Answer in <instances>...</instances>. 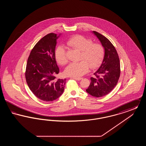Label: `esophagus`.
<instances>
[{
    "instance_id": "1",
    "label": "esophagus",
    "mask_w": 146,
    "mask_h": 146,
    "mask_svg": "<svg viewBox=\"0 0 146 146\" xmlns=\"http://www.w3.org/2000/svg\"><path fill=\"white\" fill-rule=\"evenodd\" d=\"M71 78H73L76 80H80L82 79V78H74V77H72Z\"/></svg>"
}]
</instances>
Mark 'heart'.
I'll list each match as a JSON object with an SVG mask.
<instances>
[{"instance_id":"1","label":"heart","mask_w":146,"mask_h":146,"mask_svg":"<svg viewBox=\"0 0 146 146\" xmlns=\"http://www.w3.org/2000/svg\"><path fill=\"white\" fill-rule=\"evenodd\" d=\"M67 45L81 52L78 62L70 63L65 70V74L68 76L79 78L85 74L89 69L95 68L102 61L104 56V48L99 43H92V40L82 35H77L70 38ZM55 58L59 64L64 65L68 62L66 50L62 45L58 46L55 50Z\"/></svg>"}]
</instances>
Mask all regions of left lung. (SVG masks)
<instances>
[{"label": "left lung", "mask_w": 146, "mask_h": 146, "mask_svg": "<svg viewBox=\"0 0 146 146\" xmlns=\"http://www.w3.org/2000/svg\"><path fill=\"white\" fill-rule=\"evenodd\" d=\"M101 42L104 50L103 61L100 68L90 78L91 83L86 91L94 97L104 96L117 85L120 74L119 56L113 45L106 37L92 31Z\"/></svg>", "instance_id": "1"}]
</instances>
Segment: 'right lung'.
<instances>
[{"instance_id":"obj_1","label":"right lung","mask_w":146,"mask_h":146,"mask_svg":"<svg viewBox=\"0 0 146 146\" xmlns=\"http://www.w3.org/2000/svg\"><path fill=\"white\" fill-rule=\"evenodd\" d=\"M61 34L50 33L35 45L28 57L25 76L30 90L42 101L49 102L62 95L66 79H56L60 70L56 61L57 39Z\"/></svg>"}]
</instances>
